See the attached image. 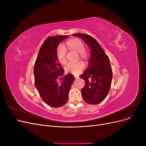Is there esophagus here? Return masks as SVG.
<instances>
[{"label":"esophagus","mask_w":146,"mask_h":146,"mask_svg":"<svg viewBox=\"0 0 146 146\" xmlns=\"http://www.w3.org/2000/svg\"><path fill=\"white\" fill-rule=\"evenodd\" d=\"M74 77H75V78L77 79V78H78L79 77V76H74Z\"/></svg>","instance_id":"1"}]
</instances>
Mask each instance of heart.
Instances as JSON below:
<instances>
[{"label": "heart", "instance_id": "heart-1", "mask_svg": "<svg viewBox=\"0 0 146 146\" xmlns=\"http://www.w3.org/2000/svg\"><path fill=\"white\" fill-rule=\"evenodd\" d=\"M66 50H72L77 52V58H80L86 61L90 58V53L85 48V44L80 39L77 38H70L66 41L64 46H59L57 48L56 55L59 62L62 64H66ZM84 69V64L82 62L69 63L65 68L67 72L77 74Z\"/></svg>", "mask_w": 146, "mask_h": 146}]
</instances>
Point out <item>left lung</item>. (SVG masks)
<instances>
[{"label":"left lung","mask_w":146,"mask_h":146,"mask_svg":"<svg viewBox=\"0 0 146 146\" xmlns=\"http://www.w3.org/2000/svg\"><path fill=\"white\" fill-rule=\"evenodd\" d=\"M83 39L91 48V58L86 71L80 76L85 80L81 90L83 99L90 104H98L107 96L111 85L113 72L108 56L96 39L84 33L73 34Z\"/></svg>","instance_id":"left-lung-1"}]
</instances>
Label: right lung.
<instances>
[{"mask_svg": "<svg viewBox=\"0 0 146 146\" xmlns=\"http://www.w3.org/2000/svg\"><path fill=\"white\" fill-rule=\"evenodd\" d=\"M68 37L67 35L48 37L39 49L34 65L35 87L44 102L51 107H60L67 102L75 79L72 74H68L58 82L64 69L58 63L56 51L58 44Z\"/></svg>", "mask_w": 146, "mask_h": 146, "instance_id": "1", "label": "right lung"}]
</instances>
